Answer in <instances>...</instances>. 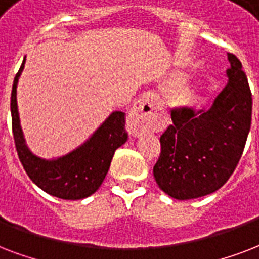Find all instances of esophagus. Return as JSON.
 Wrapping results in <instances>:
<instances>
[{"instance_id":"esophagus-1","label":"esophagus","mask_w":259,"mask_h":259,"mask_svg":"<svg viewBox=\"0 0 259 259\" xmlns=\"http://www.w3.org/2000/svg\"><path fill=\"white\" fill-rule=\"evenodd\" d=\"M158 96L154 92H146L134 104L127 120V130L132 136H139L147 131L154 121Z\"/></svg>"}]
</instances>
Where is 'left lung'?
Segmentation results:
<instances>
[{"mask_svg": "<svg viewBox=\"0 0 259 259\" xmlns=\"http://www.w3.org/2000/svg\"><path fill=\"white\" fill-rule=\"evenodd\" d=\"M228 83L209 111L176 108L162 134L154 166L158 186L170 197L190 200L220 189L239 163L251 125L252 97L242 63L227 54Z\"/></svg>", "mask_w": 259, "mask_h": 259, "instance_id": "1", "label": "left lung"}]
</instances>
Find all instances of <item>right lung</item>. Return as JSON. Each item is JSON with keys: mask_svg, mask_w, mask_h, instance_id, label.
Segmentation results:
<instances>
[{"mask_svg": "<svg viewBox=\"0 0 259 259\" xmlns=\"http://www.w3.org/2000/svg\"><path fill=\"white\" fill-rule=\"evenodd\" d=\"M23 65L12 86V131L16 150L28 177L46 193L63 200H79L93 194L107 176L113 154L125 143V113L113 112L85 144L55 161H44L28 150L20 127L16 88Z\"/></svg>", "mask_w": 259, "mask_h": 259, "instance_id": "1", "label": "right lung"}]
</instances>
